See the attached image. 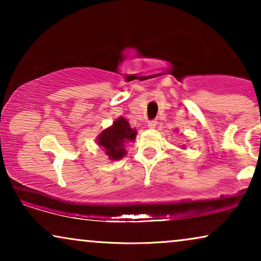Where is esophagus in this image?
I'll return each instance as SVG.
<instances>
[{"mask_svg": "<svg viewBox=\"0 0 261 261\" xmlns=\"http://www.w3.org/2000/svg\"><path fill=\"white\" fill-rule=\"evenodd\" d=\"M147 126H148L149 128H155V126H156V121H155V120H151V121H148Z\"/></svg>", "mask_w": 261, "mask_h": 261, "instance_id": "obj_1", "label": "esophagus"}]
</instances>
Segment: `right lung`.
I'll return each instance as SVG.
<instances>
[{
    "instance_id": "1",
    "label": "right lung",
    "mask_w": 261,
    "mask_h": 261,
    "mask_svg": "<svg viewBox=\"0 0 261 261\" xmlns=\"http://www.w3.org/2000/svg\"><path fill=\"white\" fill-rule=\"evenodd\" d=\"M137 130L132 129L128 121L123 117H119L112 127L103 130L97 138V144L105 148L106 154L112 160L121 159L126 154L124 144L133 141Z\"/></svg>"
}]
</instances>
